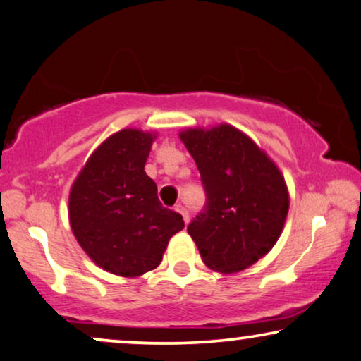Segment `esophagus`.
Segmentation results:
<instances>
[{
  "label": "esophagus",
  "instance_id": "obj_1",
  "mask_svg": "<svg viewBox=\"0 0 361 361\" xmlns=\"http://www.w3.org/2000/svg\"><path fill=\"white\" fill-rule=\"evenodd\" d=\"M175 211H178V213H180L181 216H183L185 224H188V223H190V214H188V211H186V208H185L183 204H176V206H175Z\"/></svg>",
  "mask_w": 361,
  "mask_h": 361
}]
</instances>
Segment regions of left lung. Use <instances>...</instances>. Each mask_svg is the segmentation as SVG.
I'll return each instance as SVG.
<instances>
[{
  "mask_svg": "<svg viewBox=\"0 0 361 361\" xmlns=\"http://www.w3.org/2000/svg\"><path fill=\"white\" fill-rule=\"evenodd\" d=\"M206 209L188 226L201 259L221 274L241 272L274 247L289 213V190L279 166L251 137L229 123L185 128Z\"/></svg>",
  "mask_w": 361,
  "mask_h": 361,
  "instance_id": "left-lung-1",
  "label": "left lung"
}]
</instances>
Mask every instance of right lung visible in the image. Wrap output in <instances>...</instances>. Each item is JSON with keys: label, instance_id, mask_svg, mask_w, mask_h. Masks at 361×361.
I'll return each mask as SVG.
<instances>
[{"label": "right lung", "instance_id": "right-lung-1", "mask_svg": "<svg viewBox=\"0 0 361 361\" xmlns=\"http://www.w3.org/2000/svg\"><path fill=\"white\" fill-rule=\"evenodd\" d=\"M157 133L122 128L87 158L69 193V223L95 266L120 277H140L160 266L183 218L163 208L145 173Z\"/></svg>", "mask_w": 361, "mask_h": 361}]
</instances>
